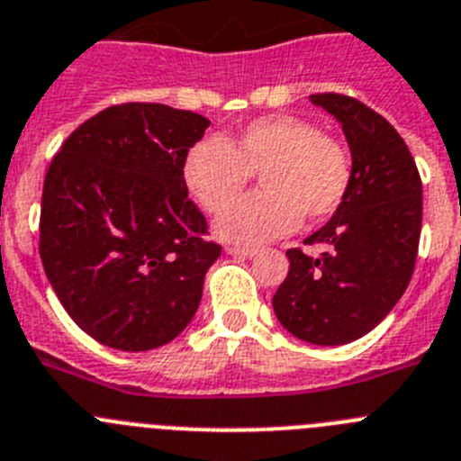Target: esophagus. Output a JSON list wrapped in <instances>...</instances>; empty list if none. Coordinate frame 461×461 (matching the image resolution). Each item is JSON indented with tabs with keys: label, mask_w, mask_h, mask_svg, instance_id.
<instances>
[{
	"label": "esophagus",
	"mask_w": 461,
	"mask_h": 461,
	"mask_svg": "<svg viewBox=\"0 0 461 461\" xmlns=\"http://www.w3.org/2000/svg\"><path fill=\"white\" fill-rule=\"evenodd\" d=\"M227 255H234V257H255L259 255L257 248H246V246H227L225 248Z\"/></svg>",
	"instance_id": "34e87169"
}]
</instances>
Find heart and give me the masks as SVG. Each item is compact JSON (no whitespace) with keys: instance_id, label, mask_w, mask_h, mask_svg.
<instances>
[{"instance_id":"heart-1","label":"heart","mask_w":461,"mask_h":461,"mask_svg":"<svg viewBox=\"0 0 461 461\" xmlns=\"http://www.w3.org/2000/svg\"><path fill=\"white\" fill-rule=\"evenodd\" d=\"M181 169L206 213H221L251 174H260L262 193L235 201L215 225L221 239L243 246L289 234L303 215L310 222L333 215L354 176L349 149L292 114L255 119L230 140H200L185 151Z\"/></svg>"}]
</instances>
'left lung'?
<instances>
[{
    "label": "left lung",
    "instance_id": "8db88e82",
    "mask_svg": "<svg viewBox=\"0 0 461 461\" xmlns=\"http://www.w3.org/2000/svg\"><path fill=\"white\" fill-rule=\"evenodd\" d=\"M310 101L330 112L354 160L351 188L326 225L305 239L321 255L287 250L277 321L305 342L335 347L370 333L409 287L422 225V181L400 132L372 107L335 91Z\"/></svg>",
    "mask_w": 461,
    "mask_h": 461
}]
</instances>
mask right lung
<instances>
[{"mask_svg":"<svg viewBox=\"0 0 461 461\" xmlns=\"http://www.w3.org/2000/svg\"><path fill=\"white\" fill-rule=\"evenodd\" d=\"M209 119L122 103L70 132L43 181L39 252L70 319L105 347L147 351L190 323L222 248L184 181Z\"/></svg>","mask_w":461,"mask_h":461,"instance_id":"add662e5","label":"right lung"}]
</instances>
